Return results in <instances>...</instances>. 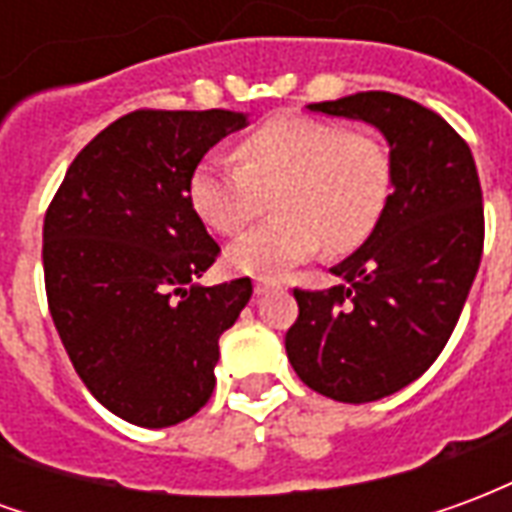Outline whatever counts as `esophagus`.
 Wrapping results in <instances>:
<instances>
[{
    "mask_svg": "<svg viewBox=\"0 0 512 512\" xmlns=\"http://www.w3.org/2000/svg\"><path fill=\"white\" fill-rule=\"evenodd\" d=\"M279 282H274V279H257L255 282V293L257 296H263V293H268V290H277Z\"/></svg>",
    "mask_w": 512,
    "mask_h": 512,
    "instance_id": "obj_1",
    "label": "esophagus"
}]
</instances>
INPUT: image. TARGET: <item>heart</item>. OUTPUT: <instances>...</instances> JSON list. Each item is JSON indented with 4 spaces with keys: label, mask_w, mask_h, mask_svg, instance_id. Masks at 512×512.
<instances>
[{
    "label": "heart",
    "mask_w": 512,
    "mask_h": 512,
    "mask_svg": "<svg viewBox=\"0 0 512 512\" xmlns=\"http://www.w3.org/2000/svg\"><path fill=\"white\" fill-rule=\"evenodd\" d=\"M238 161L208 156L191 169L189 200L222 235L244 230L271 194L274 219L235 238L227 266L279 279L321 246L345 255L376 230L392 194V156L373 134L304 115L271 117L238 147Z\"/></svg>",
    "instance_id": "1"
}]
</instances>
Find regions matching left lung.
I'll use <instances>...</instances> for the list:
<instances>
[{"label":"left lung","instance_id":"1","mask_svg":"<svg viewBox=\"0 0 512 512\" xmlns=\"http://www.w3.org/2000/svg\"><path fill=\"white\" fill-rule=\"evenodd\" d=\"M307 109L378 128L392 156L378 227L332 268L343 285L293 290L285 334L310 389L370 403L417 381L450 340L483 257V191L469 145L417 101L373 90Z\"/></svg>","mask_w":512,"mask_h":512}]
</instances>
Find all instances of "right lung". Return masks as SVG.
Segmentation results:
<instances>
[{
	"label": "right lung",
	"instance_id": "1",
	"mask_svg": "<svg viewBox=\"0 0 512 512\" xmlns=\"http://www.w3.org/2000/svg\"><path fill=\"white\" fill-rule=\"evenodd\" d=\"M244 112L139 109L106 126L65 172L43 222L54 326L84 386L139 428H169L211 397L219 337L252 279L191 285L219 255L189 178Z\"/></svg>",
	"mask_w": 512,
	"mask_h": 512
}]
</instances>
